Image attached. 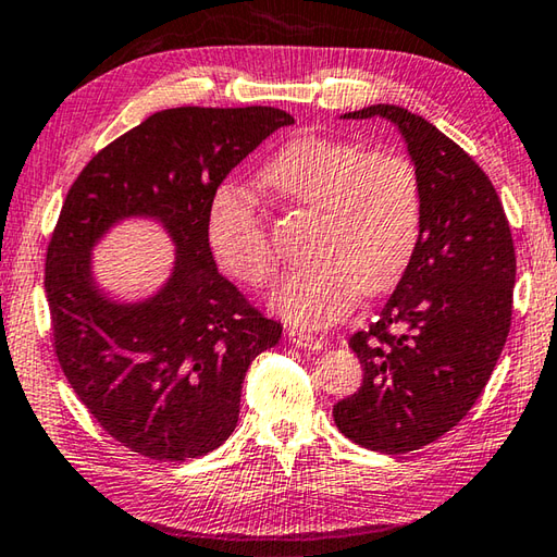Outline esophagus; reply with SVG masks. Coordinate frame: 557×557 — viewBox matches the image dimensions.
Instances as JSON below:
<instances>
[{
  "label": "esophagus",
  "mask_w": 557,
  "mask_h": 557,
  "mask_svg": "<svg viewBox=\"0 0 557 557\" xmlns=\"http://www.w3.org/2000/svg\"><path fill=\"white\" fill-rule=\"evenodd\" d=\"M289 335V341L297 345V347H304V350H323V341H319V337H313V335H309V333H304V331H289L287 333Z\"/></svg>",
  "instance_id": "obj_1"
}]
</instances>
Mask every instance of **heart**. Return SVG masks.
<instances>
[{
    "label": "heart",
    "instance_id": "b5f03b06",
    "mask_svg": "<svg viewBox=\"0 0 557 557\" xmlns=\"http://www.w3.org/2000/svg\"><path fill=\"white\" fill-rule=\"evenodd\" d=\"M263 183L287 205L319 212L309 258L270 297L282 319L323 329L362 294L396 285L416 253L422 220L420 178L396 151H364L323 135H301L282 147ZM207 242L228 275L265 287L277 270L275 248L256 200L222 188L210 202Z\"/></svg>",
    "mask_w": 557,
    "mask_h": 557
}]
</instances>
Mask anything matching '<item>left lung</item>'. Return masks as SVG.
<instances>
[{"label": "left lung", "instance_id": "left-lung-1", "mask_svg": "<svg viewBox=\"0 0 557 557\" xmlns=\"http://www.w3.org/2000/svg\"><path fill=\"white\" fill-rule=\"evenodd\" d=\"M341 117L394 123L420 178L416 253L379 319L350 337L364 381L333 408L347 440L406 454L440 440L483 394L511 323L515 244L483 169L422 115L379 103Z\"/></svg>", "mask_w": 557, "mask_h": 557}]
</instances>
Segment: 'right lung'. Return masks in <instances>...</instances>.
<instances>
[{"label":"right lung","instance_id":"1","mask_svg":"<svg viewBox=\"0 0 557 557\" xmlns=\"http://www.w3.org/2000/svg\"><path fill=\"white\" fill-rule=\"evenodd\" d=\"M280 108H169L111 141L64 198L46 260L54 350L79 400L113 440L154 461L214 451L236 430L253 359L282 325L216 272L207 214L222 181L275 129ZM159 223L170 277L120 300L95 277L92 250L123 221Z\"/></svg>","mask_w":557,"mask_h":557}]
</instances>
